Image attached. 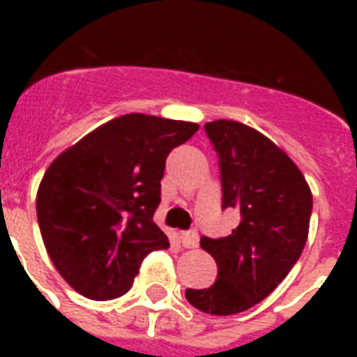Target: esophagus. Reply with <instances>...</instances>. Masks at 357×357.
I'll return each instance as SVG.
<instances>
[{"mask_svg": "<svg viewBox=\"0 0 357 357\" xmlns=\"http://www.w3.org/2000/svg\"><path fill=\"white\" fill-rule=\"evenodd\" d=\"M181 243H183L185 248H196V246H198V243H200L198 231H196V229L185 231V234L181 235Z\"/></svg>", "mask_w": 357, "mask_h": 357, "instance_id": "obj_1", "label": "esophagus"}]
</instances>
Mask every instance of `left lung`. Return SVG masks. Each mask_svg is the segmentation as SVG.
Masks as SVG:
<instances>
[{"mask_svg": "<svg viewBox=\"0 0 357 357\" xmlns=\"http://www.w3.org/2000/svg\"><path fill=\"white\" fill-rule=\"evenodd\" d=\"M204 128L218 153L222 209L235 207L241 222L228 237H202L200 246L217 261V280L185 296L204 313L235 315L266 298L298 261L313 196L293 159L257 129L235 120Z\"/></svg>", "mask_w": 357, "mask_h": 357, "instance_id": "8db88e82", "label": "left lung"}]
</instances>
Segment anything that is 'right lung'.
<instances>
[{"label":"right lung","mask_w":357,"mask_h":357,"mask_svg":"<svg viewBox=\"0 0 357 357\" xmlns=\"http://www.w3.org/2000/svg\"><path fill=\"white\" fill-rule=\"evenodd\" d=\"M198 123L131 113L109 120L47 167L36 218L50 259L91 300L126 294L140 263L170 246L153 222L167 155Z\"/></svg>","instance_id":"1"}]
</instances>
